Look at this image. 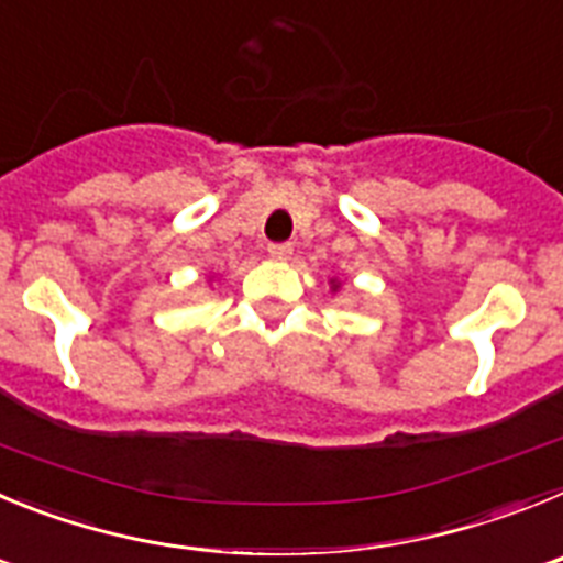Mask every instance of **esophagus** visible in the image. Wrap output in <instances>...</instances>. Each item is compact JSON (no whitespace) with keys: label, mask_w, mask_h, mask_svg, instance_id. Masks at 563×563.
<instances>
[{"label":"esophagus","mask_w":563,"mask_h":563,"mask_svg":"<svg viewBox=\"0 0 563 563\" xmlns=\"http://www.w3.org/2000/svg\"><path fill=\"white\" fill-rule=\"evenodd\" d=\"M267 256L285 262V258L292 256V245H287V242H282V245H267Z\"/></svg>","instance_id":"esophagus-1"}]
</instances>
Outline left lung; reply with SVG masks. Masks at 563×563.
Returning <instances> with one entry per match:
<instances>
[{
	"mask_svg": "<svg viewBox=\"0 0 563 563\" xmlns=\"http://www.w3.org/2000/svg\"><path fill=\"white\" fill-rule=\"evenodd\" d=\"M330 290H332V292L341 290V282H338V278H330Z\"/></svg>",
	"mask_w": 563,
	"mask_h": 563,
	"instance_id": "left-lung-1",
	"label": "left lung"
}]
</instances>
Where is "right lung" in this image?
Returning <instances> with one entry per match:
<instances>
[{"mask_svg":"<svg viewBox=\"0 0 563 563\" xmlns=\"http://www.w3.org/2000/svg\"><path fill=\"white\" fill-rule=\"evenodd\" d=\"M211 282H213V276H211Z\"/></svg>","mask_w":563,"mask_h":563,"instance_id":"1","label":"right lung"}]
</instances>
